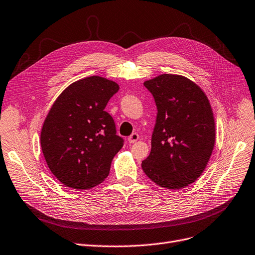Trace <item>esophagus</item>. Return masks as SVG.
Wrapping results in <instances>:
<instances>
[{"label":"esophagus","mask_w":255,"mask_h":255,"mask_svg":"<svg viewBox=\"0 0 255 255\" xmlns=\"http://www.w3.org/2000/svg\"><path fill=\"white\" fill-rule=\"evenodd\" d=\"M138 138H139V135L134 132V133H132V134L128 137V141H129L130 143H134V142H136V141L138 140Z\"/></svg>","instance_id":"obj_1"}]
</instances>
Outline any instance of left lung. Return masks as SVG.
<instances>
[{"label": "left lung", "instance_id": "8db88e82", "mask_svg": "<svg viewBox=\"0 0 255 255\" xmlns=\"http://www.w3.org/2000/svg\"><path fill=\"white\" fill-rule=\"evenodd\" d=\"M143 85L154 97L158 113L142 171L157 185L183 189L201 176L213 153L212 106L201 87L181 75L162 74Z\"/></svg>", "mask_w": 255, "mask_h": 255}]
</instances>
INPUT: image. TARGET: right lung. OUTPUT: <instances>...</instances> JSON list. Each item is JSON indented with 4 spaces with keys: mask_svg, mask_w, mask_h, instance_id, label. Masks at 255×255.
<instances>
[{
    "mask_svg": "<svg viewBox=\"0 0 255 255\" xmlns=\"http://www.w3.org/2000/svg\"><path fill=\"white\" fill-rule=\"evenodd\" d=\"M120 86L100 76L69 85L43 122L40 145L53 175L75 190L105 180L115 155L123 147L114 119L105 107Z\"/></svg>",
    "mask_w": 255,
    "mask_h": 255,
    "instance_id": "1",
    "label": "right lung"
}]
</instances>
